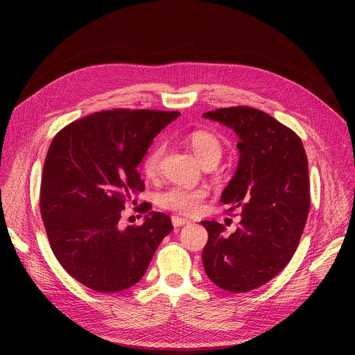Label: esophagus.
I'll return each instance as SVG.
<instances>
[{
    "label": "esophagus",
    "mask_w": 355,
    "mask_h": 355,
    "mask_svg": "<svg viewBox=\"0 0 355 355\" xmlns=\"http://www.w3.org/2000/svg\"><path fill=\"white\" fill-rule=\"evenodd\" d=\"M171 221H173L174 227H181V226H185V225H189V223H190L189 218H184V217H180V216H173Z\"/></svg>",
    "instance_id": "34e87169"
}]
</instances>
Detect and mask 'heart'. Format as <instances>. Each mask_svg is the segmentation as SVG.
Here are the masks:
<instances>
[{"label":"heart","instance_id":"b5f03b06","mask_svg":"<svg viewBox=\"0 0 355 355\" xmlns=\"http://www.w3.org/2000/svg\"><path fill=\"white\" fill-rule=\"evenodd\" d=\"M190 148L193 149L194 155L204 165H217L223 154V144L214 134L206 132V130H196L187 138ZM164 154V145H155L149 151L144 159V173L148 177H154L158 173L159 162ZM207 191L204 189H187L181 185H173L158 194V204L164 209L178 211L182 214L197 213L201 204L206 198Z\"/></svg>","mask_w":355,"mask_h":355}]
</instances>
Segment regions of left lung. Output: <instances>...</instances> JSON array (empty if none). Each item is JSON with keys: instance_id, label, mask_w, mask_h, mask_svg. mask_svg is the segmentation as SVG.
<instances>
[{"instance_id": "1", "label": "left lung", "mask_w": 355, "mask_h": 355, "mask_svg": "<svg viewBox=\"0 0 355 355\" xmlns=\"http://www.w3.org/2000/svg\"><path fill=\"white\" fill-rule=\"evenodd\" d=\"M202 118L239 137L237 170L220 201L241 217L230 236L220 223L201 221L209 232L202 266L218 288L243 293L268 284L300 243L309 213L308 159L300 137L259 109L223 107Z\"/></svg>"}]
</instances>
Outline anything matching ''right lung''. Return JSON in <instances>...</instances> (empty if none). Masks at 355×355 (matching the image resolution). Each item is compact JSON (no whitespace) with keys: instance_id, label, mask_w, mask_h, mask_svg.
I'll return each mask as SVG.
<instances>
[{"instance_id":"1","label":"right lung","mask_w":355,"mask_h":355,"mask_svg":"<svg viewBox=\"0 0 355 355\" xmlns=\"http://www.w3.org/2000/svg\"><path fill=\"white\" fill-rule=\"evenodd\" d=\"M178 116L180 112L103 110L71 122L51 141L42 177V217L55 259L85 286L102 293L134 286L173 230L170 217L159 211L125 229L119 218L125 204L145 189L138 166L148 148Z\"/></svg>"}]
</instances>
